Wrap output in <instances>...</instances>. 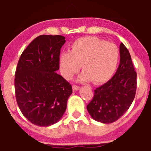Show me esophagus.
Segmentation results:
<instances>
[{"label": "esophagus", "mask_w": 151, "mask_h": 151, "mask_svg": "<svg viewBox=\"0 0 151 151\" xmlns=\"http://www.w3.org/2000/svg\"><path fill=\"white\" fill-rule=\"evenodd\" d=\"M72 88H73V91H77L80 88V86H78V85H75V84H73V86H72Z\"/></svg>", "instance_id": "1"}]
</instances>
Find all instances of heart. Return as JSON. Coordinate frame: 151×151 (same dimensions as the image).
Masks as SVG:
<instances>
[{
    "label": "heart",
    "instance_id": "heart-1",
    "mask_svg": "<svg viewBox=\"0 0 151 151\" xmlns=\"http://www.w3.org/2000/svg\"><path fill=\"white\" fill-rule=\"evenodd\" d=\"M119 50L115 43L96 36H86L77 39L71 45L69 52L60 55L59 63L62 75L70 80L80 70L83 73L79 80H91L99 84L110 79L119 63Z\"/></svg>",
    "mask_w": 151,
    "mask_h": 151
}]
</instances>
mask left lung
<instances>
[{
	"instance_id": "1",
	"label": "left lung",
	"mask_w": 151,
	"mask_h": 151,
	"mask_svg": "<svg viewBox=\"0 0 151 151\" xmlns=\"http://www.w3.org/2000/svg\"><path fill=\"white\" fill-rule=\"evenodd\" d=\"M120 63L116 73L108 82L94 91L86 106L95 120L104 124L114 122L129 109L135 98L137 73L130 53L122 42L119 45Z\"/></svg>"
}]
</instances>
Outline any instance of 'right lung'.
<instances>
[{
  "mask_svg": "<svg viewBox=\"0 0 151 151\" xmlns=\"http://www.w3.org/2000/svg\"><path fill=\"white\" fill-rule=\"evenodd\" d=\"M65 38L41 35L23 51L15 73L16 99L30 122L49 127L58 122L67 109L72 86L56 73L60 49Z\"/></svg>",
  "mask_w": 151,
  "mask_h": 151,
  "instance_id": "add662e5",
  "label": "right lung"
}]
</instances>
